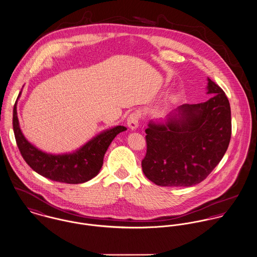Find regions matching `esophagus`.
Listing matches in <instances>:
<instances>
[{"mask_svg":"<svg viewBox=\"0 0 257 257\" xmlns=\"http://www.w3.org/2000/svg\"><path fill=\"white\" fill-rule=\"evenodd\" d=\"M140 118H141L140 112H138V111L132 112L131 114L128 116V118H127V125H128V127H129L130 129H132V130L137 129V127H138V125H139Z\"/></svg>","mask_w":257,"mask_h":257,"instance_id":"34e87169","label":"esophagus"}]
</instances>
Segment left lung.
Masks as SVG:
<instances>
[{
  "instance_id": "8db88e82",
  "label": "left lung",
  "mask_w": 257,
  "mask_h": 257,
  "mask_svg": "<svg viewBox=\"0 0 257 257\" xmlns=\"http://www.w3.org/2000/svg\"><path fill=\"white\" fill-rule=\"evenodd\" d=\"M202 103L182 104L165 123L151 121L145 130L142 170L160 186H192L203 181L223 159L230 134V106L224 90L208 78Z\"/></svg>"
}]
</instances>
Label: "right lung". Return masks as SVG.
Listing matches in <instances>:
<instances>
[{
	"mask_svg": "<svg viewBox=\"0 0 257 257\" xmlns=\"http://www.w3.org/2000/svg\"><path fill=\"white\" fill-rule=\"evenodd\" d=\"M13 127L19 150L29 167L48 179L69 184L83 183L96 176L110 143L116 135L127 130L124 126H116L96 135L76 152L53 155L38 150L26 139L19 123L17 101L14 106Z\"/></svg>",
	"mask_w": 257,
	"mask_h": 257,
	"instance_id": "right-lung-1",
	"label": "right lung"
}]
</instances>
